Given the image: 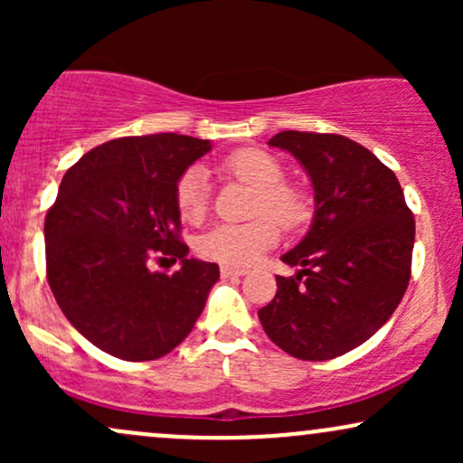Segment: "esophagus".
Masks as SVG:
<instances>
[{"instance_id": "esophagus-1", "label": "esophagus", "mask_w": 463, "mask_h": 463, "mask_svg": "<svg viewBox=\"0 0 463 463\" xmlns=\"http://www.w3.org/2000/svg\"><path fill=\"white\" fill-rule=\"evenodd\" d=\"M220 274H222V279H232V276H243V274H246V269L232 268V265H222Z\"/></svg>"}]
</instances>
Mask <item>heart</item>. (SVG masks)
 Listing matches in <instances>:
<instances>
[{
    "label": "heart",
    "instance_id": "obj_1",
    "mask_svg": "<svg viewBox=\"0 0 463 463\" xmlns=\"http://www.w3.org/2000/svg\"><path fill=\"white\" fill-rule=\"evenodd\" d=\"M222 169L235 180L257 189L252 213L246 224H220L195 243L200 257L224 265H252L279 241V226L296 228L309 217V202L302 191L287 187L285 169L269 152L243 147L228 154ZM176 209L189 224H198L209 211V184L200 167H189L176 183ZM272 214L275 219L269 217Z\"/></svg>",
    "mask_w": 463,
    "mask_h": 463
}]
</instances>
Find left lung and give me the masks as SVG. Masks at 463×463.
I'll list each match as a JSON object with an SVG mask.
<instances>
[{"label": "left lung", "instance_id": "8db88e82", "mask_svg": "<svg viewBox=\"0 0 463 463\" xmlns=\"http://www.w3.org/2000/svg\"><path fill=\"white\" fill-rule=\"evenodd\" d=\"M268 146L302 165L316 211L309 232L280 257L300 269L276 276L259 320L291 357H339L379 331L405 296L416 222L394 172L353 139L285 130Z\"/></svg>", "mask_w": 463, "mask_h": 463}]
</instances>
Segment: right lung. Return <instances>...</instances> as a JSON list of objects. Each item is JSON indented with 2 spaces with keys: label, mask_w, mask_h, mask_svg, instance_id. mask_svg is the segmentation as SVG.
Listing matches in <instances>:
<instances>
[{
  "label": "right lung",
  "mask_w": 463,
  "mask_h": 463,
  "mask_svg": "<svg viewBox=\"0 0 463 463\" xmlns=\"http://www.w3.org/2000/svg\"><path fill=\"white\" fill-rule=\"evenodd\" d=\"M211 141L187 135L124 137L84 154L62 176L45 217L47 283L93 346L126 361L172 353L191 333L220 279L180 241L176 183ZM181 261L152 273V258Z\"/></svg>",
  "instance_id": "right-lung-1"
}]
</instances>
